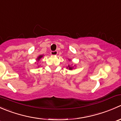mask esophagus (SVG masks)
Segmentation results:
<instances>
[{"instance_id": "obj_1", "label": "esophagus", "mask_w": 121, "mask_h": 121, "mask_svg": "<svg viewBox=\"0 0 121 121\" xmlns=\"http://www.w3.org/2000/svg\"><path fill=\"white\" fill-rule=\"evenodd\" d=\"M57 54H58L57 51H52V52H51V54L52 56H56V55H57Z\"/></svg>"}]
</instances>
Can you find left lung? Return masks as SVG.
I'll use <instances>...</instances> for the list:
<instances>
[{
  "mask_svg": "<svg viewBox=\"0 0 121 121\" xmlns=\"http://www.w3.org/2000/svg\"><path fill=\"white\" fill-rule=\"evenodd\" d=\"M68 60H69V61H71V59H69V58H68ZM74 67H75V65H74V66H72V65H71V66L70 65H68V66L67 67V69H69V70H72V69H74Z\"/></svg>",
  "mask_w": 121,
  "mask_h": 121,
  "instance_id": "8db88e82",
  "label": "left lung"
}]
</instances>
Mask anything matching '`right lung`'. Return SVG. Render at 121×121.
I'll return each mask as SVG.
<instances>
[{
	"label": "right lung",
	"instance_id": "1",
	"mask_svg": "<svg viewBox=\"0 0 121 121\" xmlns=\"http://www.w3.org/2000/svg\"><path fill=\"white\" fill-rule=\"evenodd\" d=\"M43 57H44V55H39V56L37 57V58H36V61H37L35 63V64H36V63H37V62H39V61L40 60V59H41V58H43ZM37 64H38V63H37ZM40 67V66H38L37 67Z\"/></svg>",
	"mask_w": 121,
	"mask_h": 121
}]
</instances>
